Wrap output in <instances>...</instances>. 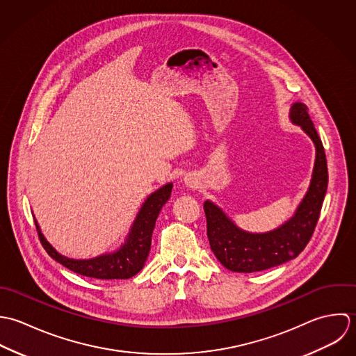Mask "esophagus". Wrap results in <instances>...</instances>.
Instances as JSON below:
<instances>
[{"label":"esophagus","mask_w":356,"mask_h":356,"mask_svg":"<svg viewBox=\"0 0 356 356\" xmlns=\"http://www.w3.org/2000/svg\"><path fill=\"white\" fill-rule=\"evenodd\" d=\"M184 184H186V187H190V188H193V187H195L197 184H198V179L195 177V175H186L184 176Z\"/></svg>","instance_id":"esophagus-1"}]
</instances>
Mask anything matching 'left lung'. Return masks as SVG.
Masks as SVG:
<instances>
[{"label":"left lung","instance_id":"obj_1","mask_svg":"<svg viewBox=\"0 0 356 356\" xmlns=\"http://www.w3.org/2000/svg\"><path fill=\"white\" fill-rule=\"evenodd\" d=\"M307 110L300 102L293 103L289 110L290 122L300 127L315 145L309 186L290 218L274 229L250 232L236 225L212 201L207 200L204 204L211 249L217 260L232 273H257L284 264L296 259L311 239L327 191V163Z\"/></svg>","mask_w":356,"mask_h":356}]
</instances>
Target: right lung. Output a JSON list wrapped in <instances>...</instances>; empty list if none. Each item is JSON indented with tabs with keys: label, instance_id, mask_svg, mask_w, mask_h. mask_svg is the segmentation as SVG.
Listing matches in <instances>:
<instances>
[{
	"label": "right lung",
	"instance_id": "obj_1",
	"mask_svg": "<svg viewBox=\"0 0 356 356\" xmlns=\"http://www.w3.org/2000/svg\"><path fill=\"white\" fill-rule=\"evenodd\" d=\"M172 187L173 183H166L145 198L127 238L114 252H106L92 259L67 257L48 242L37 218H34L38 236L47 253L70 271L95 280H129L142 270L147 261L156 217L170 198Z\"/></svg>",
	"mask_w": 356,
	"mask_h": 356
}]
</instances>
